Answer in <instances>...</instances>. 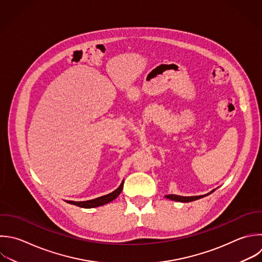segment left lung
<instances>
[{
	"label": "left lung",
	"mask_w": 262,
	"mask_h": 262,
	"mask_svg": "<svg viewBox=\"0 0 262 262\" xmlns=\"http://www.w3.org/2000/svg\"><path fill=\"white\" fill-rule=\"evenodd\" d=\"M215 189L211 190L210 192L206 193V194H203V195H192V196H183V195H178V194H168L166 195L167 199L171 200V201H176V202H182V203H188V202H192V201H195V200H199L201 198H204L210 193H212Z\"/></svg>",
	"instance_id": "obj_1"
}]
</instances>
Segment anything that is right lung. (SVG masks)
<instances>
[{"instance_id":"right-lung-1","label":"right lung","mask_w":262,"mask_h":262,"mask_svg":"<svg viewBox=\"0 0 262 262\" xmlns=\"http://www.w3.org/2000/svg\"><path fill=\"white\" fill-rule=\"evenodd\" d=\"M123 185H124V180L121 183V185L116 190H114L113 192H111L108 194H105V195H102V196H99V198H96V199H93V200L83 201V202H74V201H66V202H68L69 204H72V205H76V206L81 207V208H94V207L103 206V205L114 201L115 199H117L119 196V194L121 193V191L123 189Z\"/></svg>"}]
</instances>
